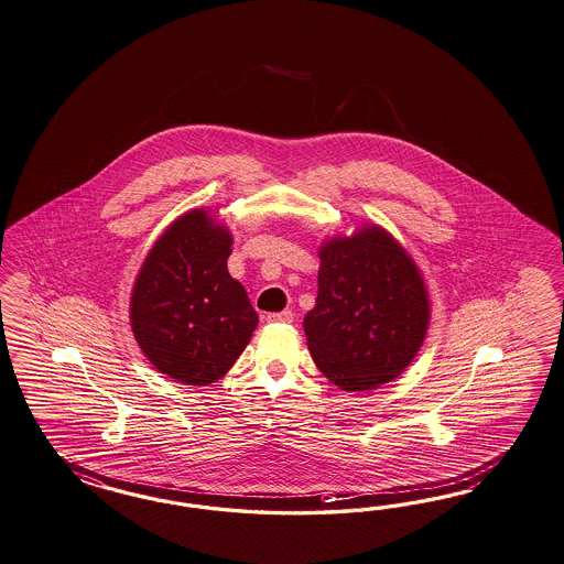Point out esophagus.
Wrapping results in <instances>:
<instances>
[{"mask_svg": "<svg viewBox=\"0 0 564 564\" xmlns=\"http://www.w3.org/2000/svg\"><path fill=\"white\" fill-rule=\"evenodd\" d=\"M267 322H293V312L285 310V312H279V314H267Z\"/></svg>", "mask_w": 564, "mask_h": 564, "instance_id": "esophagus-1", "label": "esophagus"}]
</instances>
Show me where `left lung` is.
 I'll return each mask as SVG.
<instances>
[{
	"label": "left lung",
	"mask_w": 564,
	"mask_h": 564,
	"mask_svg": "<svg viewBox=\"0 0 564 564\" xmlns=\"http://www.w3.org/2000/svg\"><path fill=\"white\" fill-rule=\"evenodd\" d=\"M431 318L425 281L380 226L321 246L318 297L305 314L307 349L345 392L398 378L421 349Z\"/></svg>",
	"instance_id": "obj_1"
}]
</instances>
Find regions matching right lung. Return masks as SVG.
Masks as SVG:
<instances>
[{
    "label": "right lung",
    "instance_id": "right-lung-1",
    "mask_svg": "<svg viewBox=\"0 0 564 564\" xmlns=\"http://www.w3.org/2000/svg\"><path fill=\"white\" fill-rule=\"evenodd\" d=\"M231 236L205 209L167 226L139 271L131 328L160 373L186 386L224 378L242 355L259 316L228 273Z\"/></svg>",
    "mask_w": 564,
    "mask_h": 564
}]
</instances>
